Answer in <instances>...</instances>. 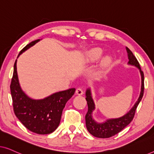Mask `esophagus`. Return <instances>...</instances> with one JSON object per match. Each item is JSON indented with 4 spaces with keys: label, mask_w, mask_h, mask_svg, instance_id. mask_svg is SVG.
Listing matches in <instances>:
<instances>
[{
    "label": "esophagus",
    "mask_w": 154,
    "mask_h": 154,
    "mask_svg": "<svg viewBox=\"0 0 154 154\" xmlns=\"http://www.w3.org/2000/svg\"><path fill=\"white\" fill-rule=\"evenodd\" d=\"M75 93H76L78 95H82V94H83V90L81 88H78L76 90H75Z\"/></svg>",
    "instance_id": "1"
}]
</instances>
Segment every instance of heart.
<instances>
[{
	"instance_id": "obj_1",
	"label": "heart",
	"mask_w": 154,
	"mask_h": 154,
	"mask_svg": "<svg viewBox=\"0 0 154 154\" xmlns=\"http://www.w3.org/2000/svg\"><path fill=\"white\" fill-rule=\"evenodd\" d=\"M103 53V50L100 48H93V49L90 50L89 52L86 54L85 55V61L87 62H94L99 60L102 56ZM112 61L111 57L106 56L103 58L100 64L101 71H104L108 67Z\"/></svg>"
}]
</instances>
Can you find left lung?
<instances>
[{"label":"left lung","mask_w":154,"mask_h":154,"mask_svg":"<svg viewBox=\"0 0 154 154\" xmlns=\"http://www.w3.org/2000/svg\"><path fill=\"white\" fill-rule=\"evenodd\" d=\"M127 52L128 53V59H129V62L128 64L134 65L137 67L140 70L141 75H142V90L139 97L138 100L137 101L135 104L132 107V109L128 112L127 114L123 116V117L119 118V119H109L108 121L103 123H97L92 119V112L94 109V104L92 100L91 93H90V89L87 90L86 91V98L87 104L88 106V112L85 115V124L86 128L92 135L99 138H109L111 137L114 136L121 131L123 128H125L128 124H130L134 119V114H135L136 109L137 108L138 104H140L142 97L144 95V73L141 69L140 63L134 57L133 53L130 51L129 48H126Z\"/></svg>","instance_id":"1"}]
</instances>
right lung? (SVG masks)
Wrapping results in <instances>:
<instances>
[{"label":"right lung","mask_w":154,"mask_h":154,"mask_svg":"<svg viewBox=\"0 0 154 154\" xmlns=\"http://www.w3.org/2000/svg\"><path fill=\"white\" fill-rule=\"evenodd\" d=\"M39 41L36 40L26 45L21 50L18 57ZM75 90V88H71L56 92L43 100H31L21 89L17 73V60L14 62L10 83L13 110L21 123L31 132L39 134L53 132L60 125L65 104L74 94Z\"/></svg>","instance_id":"add662e5"}]
</instances>
